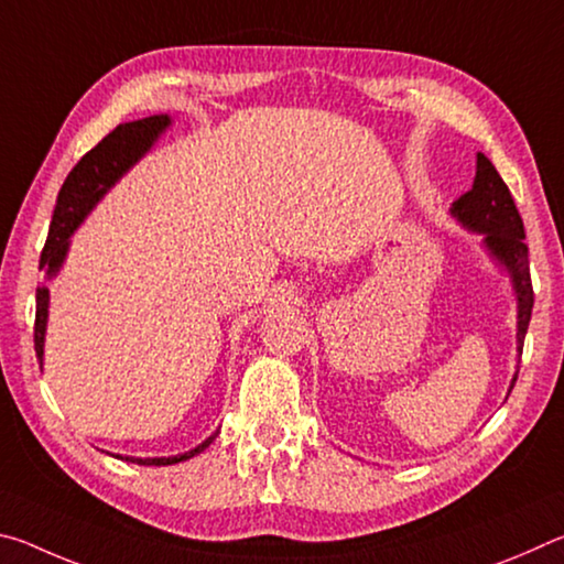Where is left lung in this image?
I'll return each instance as SVG.
<instances>
[{
	"label": "left lung",
	"instance_id": "obj_1",
	"mask_svg": "<svg viewBox=\"0 0 564 564\" xmlns=\"http://www.w3.org/2000/svg\"><path fill=\"white\" fill-rule=\"evenodd\" d=\"M451 214L465 228L482 234L485 248L510 273L514 295H518V352H522L524 333H528L534 303L524 226L518 206L512 202L510 188L505 186L498 169L492 166V161L485 154H477L473 188L457 198ZM514 380H518V373L512 378L510 390Z\"/></svg>",
	"mask_w": 564,
	"mask_h": 564
}]
</instances>
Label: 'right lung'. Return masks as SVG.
Masks as SVG:
<instances>
[{
    "mask_svg": "<svg viewBox=\"0 0 564 564\" xmlns=\"http://www.w3.org/2000/svg\"><path fill=\"white\" fill-rule=\"evenodd\" d=\"M171 127L169 113H156V117H147L139 121L119 123L117 129L107 133L97 147L87 151L79 159L69 176H66L64 186L56 196L50 236H46L40 269L44 271V279L50 281L59 273L62 263L69 251V238L79 228L84 218L97 206L104 194L117 184V181L127 174V171L137 164V161L147 154V151L156 144V139ZM46 316H50V289L40 285L36 289V318H34V350L40 358V366L44 362V333H46ZM212 437H206L202 445H196L194 451L184 455H171V457H121V460L137 463V465H174L188 457L198 455L214 443ZM119 457V455H117Z\"/></svg>",
    "mask_w": 564,
    "mask_h": 564,
    "instance_id": "1",
    "label": "right lung"
}]
</instances>
